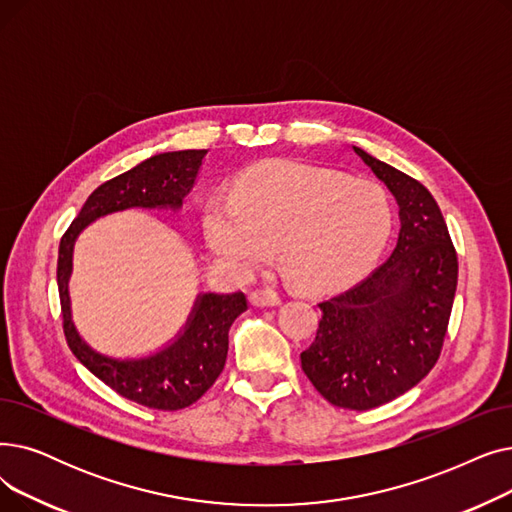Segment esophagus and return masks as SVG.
<instances>
[{"label": "esophagus", "instance_id": "34e87169", "mask_svg": "<svg viewBox=\"0 0 512 512\" xmlns=\"http://www.w3.org/2000/svg\"><path fill=\"white\" fill-rule=\"evenodd\" d=\"M250 302H252V306H260V308H264V306H279L281 304L279 296L275 294L273 289H256V291H252Z\"/></svg>", "mask_w": 512, "mask_h": 512}]
</instances>
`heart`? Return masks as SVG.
Masks as SVG:
<instances>
[{
	"label": "heart",
	"mask_w": 512,
	"mask_h": 512,
	"mask_svg": "<svg viewBox=\"0 0 512 512\" xmlns=\"http://www.w3.org/2000/svg\"><path fill=\"white\" fill-rule=\"evenodd\" d=\"M394 214L371 183L306 164H262L243 175L229 198L208 204L210 248L252 271L279 248L285 277L308 291L356 281L381 256Z\"/></svg>",
	"instance_id": "b5f03b06"
}]
</instances>
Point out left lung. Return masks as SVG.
<instances>
[{
    "instance_id": "left-lung-1",
    "label": "left lung",
    "mask_w": 512,
    "mask_h": 512,
    "mask_svg": "<svg viewBox=\"0 0 512 512\" xmlns=\"http://www.w3.org/2000/svg\"><path fill=\"white\" fill-rule=\"evenodd\" d=\"M400 206L398 243L354 287L319 302L302 371L337 408L369 410L415 387L442 354L458 258L440 206L425 185L354 148Z\"/></svg>"
}]
</instances>
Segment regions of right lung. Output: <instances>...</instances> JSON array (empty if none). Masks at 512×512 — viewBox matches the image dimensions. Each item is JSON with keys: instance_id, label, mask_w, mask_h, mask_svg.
Segmentation results:
<instances>
[{"instance_id": "obj_1", "label": "right lung", "mask_w": 512, "mask_h": 512, "mask_svg": "<svg viewBox=\"0 0 512 512\" xmlns=\"http://www.w3.org/2000/svg\"><path fill=\"white\" fill-rule=\"evenodd\" d=\"M208 150H183L152 156L127 173L97 187L60 239L58 291L66 344L85 367L123 396L156 410H181L198 402L225 369L229 329L248 310L241 291L204 294L185 333L173 346L141 360H114L93 352L70 321L68 275L72 243L95 218L127 208H179L198 179Z\"/></svg>"}]
</instances>
